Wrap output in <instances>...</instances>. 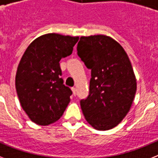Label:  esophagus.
Masks as SVG:
<instances>
[{"label": "esophagus", "instance_id": "34e87169", "mask_svg": "<svg viewBox=\"0 0 158 158\" xmlns=\"http://www.w3.org/2000/svg\"><path fill=\"white\" fill-rule=\"evenodd\" d=\"M71 90H72V92H73V95H74V96H75V94H76V89H75V88H72Z\"/></svg>", "mask_w": 158, "mask_h": 158}]
</instances>
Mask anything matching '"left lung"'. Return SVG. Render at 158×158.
Listing matches in <instances>:
<instances>
[{
  "instance_id": "obj_1",
  "label": "left lung",
  "mask_w": 158,
  "mask_h": 158,
  "mask_svg": "<svg viewBox=\"0 0 158 158\" xmlns=\"http://www.w3.org/2000/svg\"><path fill=\"white\" fill-rule=\"evenodd\" d=\"M79 56L91 69L89 94L80 106L86 120L98 130L115 127L129 112L137 84L124 48L105 35L81 37Z\"/></svg>"
}]
</instances>
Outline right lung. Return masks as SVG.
<instances>
[{
	"label": "right lung",
	"mask_w": 158,
	"mask_h": 158,
	"mask_svg": "<svg viewBox=\"0 0 158 158\" xmlns=\"http://www.w3.org/2000/svg\"><path fill=\"white\" fill-rule=\"evenodd\" d=\"M79 37L48 33L36 38L23 53L15 76L21 106L33 122L48 125L60 118L71 89L61 78L60 60L72 54Z\"/></svg>",
	"instance_id": "1"
}]
</instances>
